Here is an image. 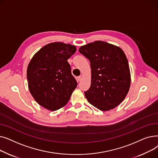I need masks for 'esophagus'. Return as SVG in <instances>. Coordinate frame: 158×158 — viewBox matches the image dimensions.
I'll list each match as a JSON object with an SVG mask.
<instances>
[{"instance_id":"1","label":"esophagus","mask_w":158,"mask_h":158,"mask_svg":"<svg viewBox=\"0 0 158 158\" xmlns=\"http://www.w3.org/2000/svg\"><path fill=\"white\" fill-rule=\"evenodd\" d=\"M81 79H82V76H79V77H77V81H81Z\"/></svg>"}]
</instances>
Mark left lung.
Wrapping results in <instances>:
<instances>
[{
	"instance_id": "obj_1",
	"label": "left lung",
	"mask_w": 158,
	"mask_h": 158,
	"mask_svg": "<svg viewBox=\"0 0 158 158\" xmlns=\"http://www.w3.org/2000/svg\"><path fill=\"white\" fill-rule=\"evenodd\" d=\"M79 51L89 60L91 86L85 92L89 104L101 111L118 106L131 85V73L125 53L120 47L103 41L81 46Z\"/></svg>"
}]
</instances>
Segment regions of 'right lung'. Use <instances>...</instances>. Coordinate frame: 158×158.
<instances>
[{"mask_svg":"<svg viewBox=\"0 0 158 158\" xmlns=\"http://www.w3.org/2000/svg\"><path fill=\"white\" fill-rule=\"evenodd\" d=\"M76 51L70 44L54 42L40 49L32 57L27 70L30 93L35 100L50 111L68 103L77 82L67 60Z\"/></svg>","mask_w":158,"mask_h":158,"instance_id":"1","label":"right lung"}]
</instances>
